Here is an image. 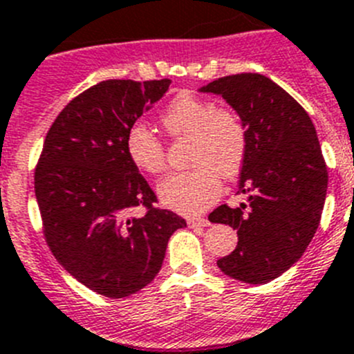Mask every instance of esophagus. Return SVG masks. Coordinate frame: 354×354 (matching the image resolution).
<instances>
[{"label":"esophagus","mask_w":354,"mask_h":354,"mask_svg":"<svg viewBox=\"0 0 354 354\" xmlns=\"http://www.w3.org/2000/svg\"><path fill=\"white\" fill-rule=\"evenodd\" d=\"M187 225L189 227H209L211 221L207 218H187Z\"/></svg>","instance_id":"1"}]
</instances>
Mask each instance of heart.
Segmentation results:
<instances>
[{"mask_svg":"<svg viewBox=\"0 0 354 354\" xmlns=\"http://www.w3.org/2000/svg\"><path fill=\"white\" fill-rule=\"evenodd\" d=\"M170 136H192L193 170L175 171L161 180L158 195L165 207L180 214L207 209L221 193L220 171L234 177L245 165L248 134L234 111L216 108L214 102L193 93H179L161 115ZM126 154L140 171L158 175L165 170L167 152L154 131L134 122L126 133Z\"/></svg>","mask_w":354,"mask_h":354,"instance_id":"heart-1","label":"heart"}]
</instances>
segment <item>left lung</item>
Wrapping results in <instances>:
<instances>
[{
    "label": "left lung",
    "instance_id": "1",
    "mask_svg": "<svg viewBox=\"0 0 354 354\" xmlns=\"http://www.w3.org/2000/svg\"><path fill=\"white\" fill-rule=\"evenodd\" d=\"M200 92L223 97L248 134L237 192L246 204L209 214L237 230L236 250L218 268L239 282H271L299 261L321 221L328 170L317 133L305 109L262 74L220 77Z\"/></svg>",
    "mask_w": 354,
    "mask_h": 354
}]
</instances>
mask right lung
<instances>
[{"label": "right lung", "instance_id": "1", "mask_svg": "<svg viewBox=\"0 0 354 354\" xmlns=\"http://www.w3.org/2000/svg\"><path fill=\"white\" fill-rule=\"evenodd\" d=\"M170 80H108L72 99L53 122L35 170L44 236L56 261L106 298L142 290L161 270L186 220L156 195L126 154V133ZM143 205V216L130 214Z\"/></svg>", "mask_w": 354, "mask_h": 354}]
</instances>
